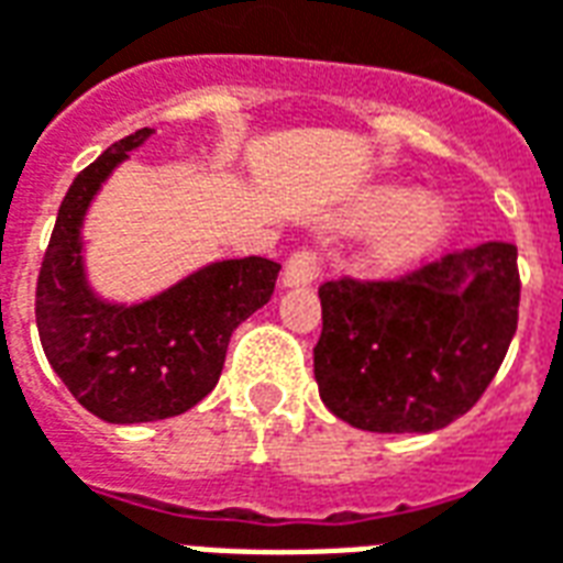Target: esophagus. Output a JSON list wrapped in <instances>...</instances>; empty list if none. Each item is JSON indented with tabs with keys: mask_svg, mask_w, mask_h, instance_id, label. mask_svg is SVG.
<instances>
[{
	"mask_svg": "<svg viewBox=\"0 0 563 563\" xmlns=\"http://www.w3.org/2000/svg\"><path fill=\"white\" fill-rule=\"evenodd\" d=\"M322 274V256L316 250H295L283 268V286H310Z\"/></svg>",
	"mask_w": 563,
	"mask_h": 563,
	"instance_id": "34e87169",
	"label": "esophagus"
}]
</instances>
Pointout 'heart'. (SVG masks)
I'll use <instances>...</instances> for the list:
<instances>
[{
    "label": "heart",
    "mask_w": 563,
    "mask_h": 563,
    "mask_svg": "<svg viewBox=\"0 0 563 563\" xmlns=\"http://www.w3.org/2000/svg\"><path fill=\"white\" fill-rule=\"evenodd\" d=\"M345 220L355 227L382 223L366 244V265L387 274L427 256L451 227V211L441 199H411L409 187L385 185L361 197Z\"/></svg>",
    "instance_id": "1"
}]
</instances>
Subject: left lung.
Instances as JSON below:
<instances>
[{
    "instance_id": "1",
    "label": "left lung",
    "mask_w": 563,
    "mask_h": 563,
    "mask_svg": "<svg viewBox=\"0 0 563 563\" xmlns=\"http://www.w3.org/2000/svg\"><path fill=\"white\" fill-rule=\"evenodd\" d=\"M519 289L516 247L504 241L448 250L394 280H324L313 349L322 402L366 432L448 427L498 373Z\"/></svg>"
}]
</instances>
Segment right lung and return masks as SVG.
<instances>
[{
    "mask_svg": "<svg viewBox=\"0 0 563 563\" xmlns=\"http://www.w3.org/2000/svg\"><path fill=\"white\" fill-rule=\"evenodd\" d=\"M152 128L112 143L74 178L37 271L35 322L49 366L82 409L148 423L194 409L218 385L232 331L274 295L280 265L214 262L152 301L107 303L86 286L80 227L91 197Z\"/></svg>",
    "mask_w": 563,
    "mask_h": 563,
    "instance_id": "add662e5",
    "label": "right lung"
}]
</instances>
